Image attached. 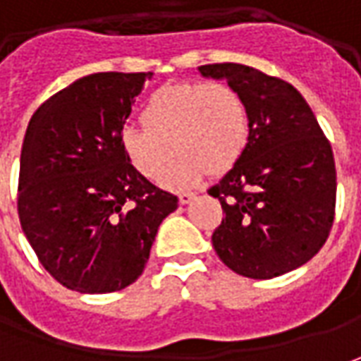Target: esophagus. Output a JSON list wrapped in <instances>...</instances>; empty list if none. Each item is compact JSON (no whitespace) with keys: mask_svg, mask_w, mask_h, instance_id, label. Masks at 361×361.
Segmentation results:
<instances>
[{"mask_svg":"<svg viewBox=\"0 0 361 361\" xmlns=\"http://www.w3.org/2000/svg\"><path fill=\"white\" fill-rule=\"evenodd\" d=\"M178 200H180L181 205H188V203H191V201L195 200V195H193L191 191H181L180 195H178Z\"/></svg>","mask_w":361,"mask_h":361,"instance_id":"34e87169","label":"esophagus"}]
</instances>
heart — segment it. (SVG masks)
<instances>
[{
	"label": "heart",
	"instance_id": "heart-1",
	"mask_svg": "<svg viewBox=\"0 0 361 361\" xmlns=\"http://www.w3.org/2000/svg\"><path fill=\"white\" fill-rule=\"evenodd\" d=\"M142 128L120 130L124 158L144 180L164 178L170 190H185L209 173H225L249 144L251 116L243 94L229 82H176L152 92L140 112Z\"/></svg>",
	"mask_w": 361,
	"mask_h": 361
}]
</instances>
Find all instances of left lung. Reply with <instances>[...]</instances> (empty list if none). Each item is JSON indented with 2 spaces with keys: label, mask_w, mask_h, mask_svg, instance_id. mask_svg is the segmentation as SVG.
Instances as JSON below:
<instances>
[{
  "label": "left lung",
  "mask_w": 361,
  "mask_h": 361,
  "mask_svg": "<svg viewBox=\"0 0 361 361\" xmlns=\"http://www.w3.org/2000/svg\"><path fill=\"white\" fill-rule=\"evenodd\" d=\"M200 73L237 88L251 116L241 160L207 191L225 215L213 249L249 279L302 267L322 249L336 209L334 154L314 112L293 85L247 65L215 63Z\"/></svg>",
  "instance_id": "8db88e82"
}]
</instances>
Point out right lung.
Returning a JSON list of instances; mask_svg holds the SVG:
<instances>
[{
  "instance_id": "1",
  "label": "right lung",
  "mask_w": 361,
  "mask_h": 361,
  "mask_svg": "<svg viewBox=\"0 0 361 361\" xmlns=\"http://www.w3.org/2000/svg\"><path fill=\"white\" fill-rule=\"evenodd\" d=\"M152 73H94L29 120L17 213L37 259L71 290L104 294L138 279L178 197L132 170L120 130Z\"/></svg>"
}]
</instances>
